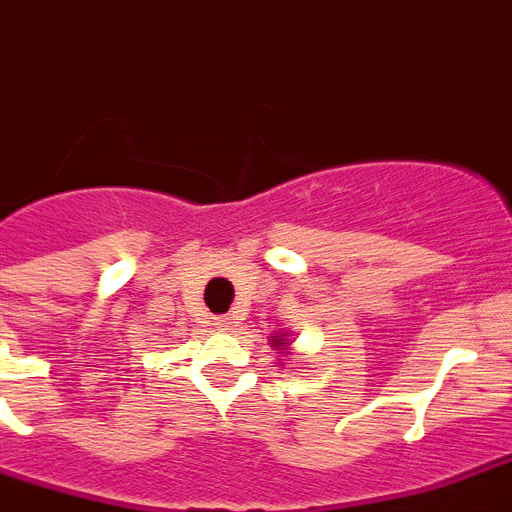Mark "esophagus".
Returning <instances> with one entry per match:
<instances>
[{"mask_svg": "<svg viewBox=\"0 0 512 512\" xmlns=\"http://www.w3.org/2000/svg\"><path fill=\"white\" fill-rule=\"evenodd\" d=\"M218 328H221V330H229V328H231V317H229V315H221V317H218Z\"/></svg>", "mask_w": 512, "mask_h": 512, "instance_id": "1", "label": "esophagus"}]
</instances>
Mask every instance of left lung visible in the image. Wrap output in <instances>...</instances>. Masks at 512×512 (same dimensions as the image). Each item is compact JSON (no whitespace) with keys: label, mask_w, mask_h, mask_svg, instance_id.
<instances>
[{"label":"left lung","mask_w":512,"mask_h":512,"mask_svg":"<svg viewBox=\"0 0 512 512\" xmlns=\"http://www.w3.org/2000/svg\"><path fill=\"white\" fill-rule=\"evenodd\" d=\"M270 341H273V346H278V343H281L283 338H278V336H270Z\"/></svg>","instance_id":"obj_1"}]
</instances>
